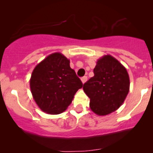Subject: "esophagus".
Here are the masks:
<instances>
[{"label":"esophagus","instance_id":"esophagus-1","mask_svg":"<svg viewBox=\"0 0 153 153\" xmlns=\"http://www.w3.org/2000/svg\"><path fill=\"white\" fill-rule=\"evenodd\" d=\"M87 80H88V77L87 76H84L81 78V81H82V83L83 84H85V82H86Z\"/></svg>","mask_w":153,"mask_h":153}]
</instances>
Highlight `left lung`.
Returning a JSON list of instances; mask_svg holds the SVG:
<instances>
[{
	"label": "left lung",
	"mask_w": 153,
	"mask_h": 153,
	"mask_svg": "<svg viewBox=\"0 0 153 153\" xmlns=\"http://www.w3.org/2000/svg\"><path fill=\"white\" fill-rule=\"evenodd\" d=\"M94 73L83 86L90 107L97 115L110 114L121 106L129 92L128 72L113 56L106 55L98 59Z\"/></svg>",
	"instance_id": "obj_1"
}]
</instances>
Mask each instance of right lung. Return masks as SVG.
Listing matches in <instances>:
<instances>
[{
    "label": "right lung",
    "instance_id": "add662e5",
    "mask_svg": "<svg viewBox=\"0 0 153 153\" xmlns=\"http://www.w3.org/2000/svg\"><path fill=\"white\" fill-rule=\"evenodd\" d=\"M69 59L54 53L36 65L30 79V88L40 109L48 114H59L71 104L83 84L71 68Z\"/></svg>",
    "mask_w": 153,
    "mask_h": 153
}]
</instances>
